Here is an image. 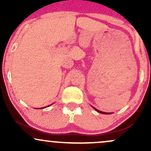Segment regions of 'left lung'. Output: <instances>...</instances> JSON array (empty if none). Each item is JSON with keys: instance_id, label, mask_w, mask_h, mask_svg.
<instances>
[{"instance_id": "obj_1", "label": "left lung", "mask_w": 151, "mask_h": 151, "mask_svg": "<svg viewBox=\"0 0 151 151\" xmlns=\"http://www.w3.org/2000/svg\"><path fill=\"white\" fill-rule=\"evenodd\" d=\"M95 109V110L96 111H98V112H99V113H101V114H110V113H106V112H102V111H99V110H97V109H96L95 108H93Z\"/></svg>"}]
</instances>
